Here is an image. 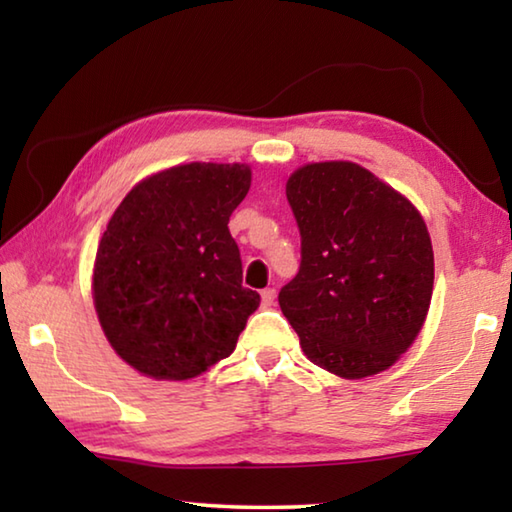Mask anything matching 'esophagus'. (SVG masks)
Here are the masks:
<instances>
[{
    "instance_id": "esophagus-1",
    "label": "esophagus",
    "mask_w": 512,
    "mask_h": 512,
    "mask_svg": "<svg viewBox=\"0 0 512 512\" xmlns=\"http://www.w3.org/2000/svg\"><path fill=\"white\" fill-rule=\"evenodd\" d=\"M275 300V289H264L262 291V307H271Z\"/></svg>"
}]
</instances>
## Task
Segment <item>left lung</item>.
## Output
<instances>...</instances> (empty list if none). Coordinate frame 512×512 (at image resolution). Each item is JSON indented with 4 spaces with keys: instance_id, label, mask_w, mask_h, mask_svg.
Listing matches in <instances>:
<instances>
[{
    "instance_id": "8db88e82",
    "label": "left lung",
    "mask_w": 512,
    "mask_h": 512,
    "mask_svg": "<svg viewBox=\"0 0 512 512\" xmlns=\"http://www.w3.org/2000/svg\"><path fill=\"white\" fill-rule=\"evenodd\" d=\"M300 268L280 296L307 359L345 379L391 368L427 318L433 250L420 212L354 162L291 173Z\"/></svg>"
}]
</instances>
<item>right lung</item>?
Masks as SVG:
<instances>
[{"label": "right lung", "mask_w": 512, "mask_h": 512, "mask_svg": "<svg viewBox=\"0 0 512 512\" xmlns=\"http://www.w3.org/2000/svg\"><path fill=\"white\" fill-rule=\"evenodd\" d=\"M246 164L192 162L137 183L112 214L94 262V309L128 366L183 381L230 357L259 293L241 287L230 214Z\"/></svg>", "instance_id": "add662e5"}]
</instances>
